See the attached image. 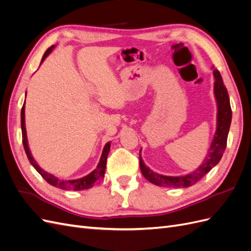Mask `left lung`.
<instances>
[{
	"instance_id": "8db88e82",
	"label": "left lung",
	"mask_w": 251,
	"mask_h": 251,
	"mask_svg": "<svg viewBox=\"0 0 251 251\" xmlns=\"http://www.w3.org/2000/svg\"><path fill=\"white\" fill-rule=\"evenodd\" d=\"M215 87L214 92L218 104V115H217V131L214 136V140L211 142L208 154L205 157L204 161L198 169L189 173L185 176L173 177L163 176V175L157 174L150 170L148 166L143 163L141 156H139V165L143 177L149 180L151 183L158 186H168V187H188L194 185L203 178L214 166H216L221 160L224 151L227 144V136H228L229 127L231 124V108L230 101L227 89L224 86L223 79L220 72L215 69Z\"/></svg>"
}]
</instances>
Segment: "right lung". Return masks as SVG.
<instances>
[{
	"label": "right lung",
	"mask_w": 251,
	"mask_h": 251,
	"mask_svg": "<svg viewBox=\"0 0 251 251\" xmlns=\"http://www.w3.org/2000/svg\"><path fill=\"white\" fill-rule=\"evenodd\" d=\"M54 46H51L50 48L47 49V51L44 53L43 58L41 64L44 62V59L46 58L50 52L53 50ZM21 126H22V137H23V144H24V149L26 151V155L28 157V160L30 161V163L32 164L33 168L39 172V174L41 176L46 180L49 184L58 187L60 189H72V191H83V189H88L91 188L92 186H94L96 183H98L103 177H104V172H105V164H107V158H108V154L110 151V148H111V142H108L105 144L102 154L100 157V163H98L97 168L92 172L90 173L87 176L79 178V179H75V180H59L58 178H56L55 176H53L52 174H49L47 172H45L44 170H42L39 164L36 163V161L33 159V157L31 156V153H30V150L28 147V140H27V135H26V127H25V103L23 104V108L21 111Z\"/></svg>",
	"instance_id": "right-lung-1"
}]
</instances>
